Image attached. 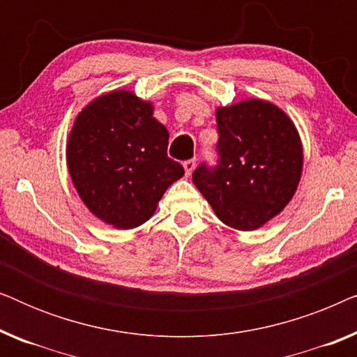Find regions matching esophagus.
Masks as SVG:
<instances>
[{
	"mask_svg": "<svg viewBox=\"0 0 357 357\" xmlns=\"http://www.w3.org/2000/svg\"><path fill=\"white\" fill-rule=\"evenodd\" d=\"M195 165H197V159H188V160H185V162H183L185 174H187V175H192L193 169H195Z\"/></svg>",
	"mask_w": 357,
	"mask_h": 357,
	"instance_id": "34e87169",
	"label": "esophagus"
}]
</instances>
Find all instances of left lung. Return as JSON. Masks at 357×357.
<instances>
[{"label": "left lung", "mask_w": 357, "mask_h": 357, "mask_svg": "<svg viewBox=\"0 0 357 357\" xmlns=\"http://www.w3.org/2000/svg\"><path fill=\"white\" fill-rule=\"evenodd\" d=\"M219 162L202 164L193 183L229 227L255 231L294 197L304 165L301 136L271 102L247 99L218 107Z\"/></svg>", "instance_id": "left-lung-1"}]
</instances>
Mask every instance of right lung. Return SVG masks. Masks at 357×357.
I'll return each mask as SVG.
<instances>
[{"label":"right lung","mask_w":357,"mask_h":357,"mask_svg":"<svg viewBox=\"0 0 357 357\" xmlns=\"http://www.w3.org/2000/svg\"><path fill=\"white\" fill-rule=\"evenodd\" d=\"M151 102L112 91L77 114L66 144V164L87 209L110 226L148 221L185 170L167 155L169 131Z\"/></svg>","instance_id":"right-lung-1"}]
</instances>
